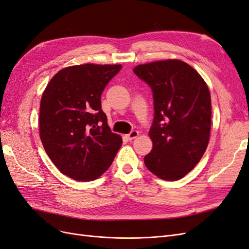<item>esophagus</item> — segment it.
I'll list each match as a JSON object with an SVG mask.
<instances>
[{"label": "esophagus", "instance_id": "esophagus-1", "mask_svg": "<svg viewBox=\"0 0 249 249\" xmlns=\"http://www.w3.org/2000/svg\"><path fill=\"white\" fill-rule=\"evenodd\" d=\"M139 135V132L138 131H135V130H133V131H131L129 134L126 135V138L129 139V140H132V139H134V138H136L137 136Z\"/></svg>", "mask_w": 249, "mask_h": 249}]
</instances>
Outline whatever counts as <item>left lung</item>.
Listing matches in <instances>:
<instances>
[{"label": "left lung", "instance_id": "1", "mask_svg": "<svg viewBox=\"0 0 249 249\" xmlns=\"http://www.w3.org/2000/svg\"><path fill=\"white\" fill-rule=\"evenodd\" d=\"M136 76L153 91L155 116L149 130L147 169L162 179L178 180L205 154L211 130V95L199 73L179 60L141 64Z\"/></svg>", "mask_w": 249, "mask_h": 249}]
</instances>
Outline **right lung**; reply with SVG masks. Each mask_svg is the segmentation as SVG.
<instances>
[{"label": "right lung", "instance_id": "right-lung-1", "mask_svg": "<svg viewBox=\"0 0 249 249\" xmlns=\"http://www.w3.org/2000/svg\"><path fill=\"white\" fill-rule=\"evenodd\" d=\"M122 65L83 64L57 72L42 94L39 134L42 145L63 175L79 182L106 171L123 144L102 110L105 87Z\"/></svg>", "mask_w": 249, "mask_h": 249}]
</instances>
